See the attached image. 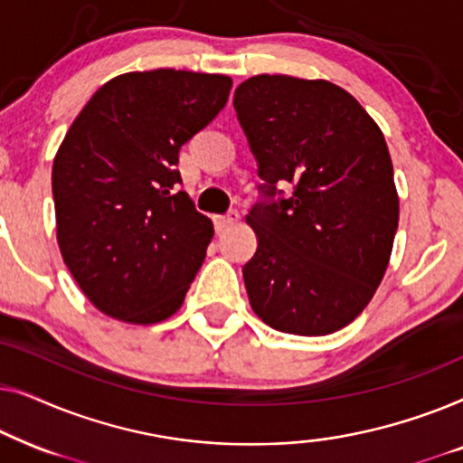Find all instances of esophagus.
<instances>
[{"label":"esophagus","instance_id":"34e87169","mask_svg":"<svg viewBox=\"0 0 463 463\" xmlns=\"http://www.w3.org/2000/svg\"><path fill=\"white\" fill-rule=\"evenodd\" d=\"M238 219H240L238 211H230L227 214H219V217H214V230L223 232V230H227V227L236 225Z\"/></svg>","mask_w":463,"mask_h":463}]
</instances>
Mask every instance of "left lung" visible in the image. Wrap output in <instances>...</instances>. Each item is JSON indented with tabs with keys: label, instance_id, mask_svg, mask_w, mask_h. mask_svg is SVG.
Wrapping results in <instances>:
<instances>
[{
	"label": "left lung",
	"instance_id": "1",
	"mask_svg": "<svg viewBox=\"0 0 463 463\" xmlns=\"http://www.w3.org/2000/svg\"><path fill=\"white\" fill-rule=\"evenodd\" d=\"M233 107L263 179L246 217L257 233L242 268L250 306L276 331H339L375 295L394 244L398 195L382 130L325 80L255 75Z\"/></svg>",
	"mask_w": 463,
	"mask_h": 463
}]
</instances>
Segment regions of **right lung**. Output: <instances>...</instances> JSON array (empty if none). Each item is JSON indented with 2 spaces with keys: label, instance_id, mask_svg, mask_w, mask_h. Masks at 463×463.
Returning a JSON list of instances; mask_svg holds the SVG:
<instances>
[{
  "label": "right lung",
  "instance_id": "add662e5",
  "mask_svg": "<svg viewBox=\"0 0 463 463\" xmlns=\"http://www.w3.org/2000/svg\"><path fill=\"white\" fill-rule=\"evenodd\" d=\"M227 75L124 73L88 100L52 166L56 238L100 312L154 325L181 307L213 238L179 192V151L217 118Z\"/></svg>",
  "mask_w": 463,
  "mask_h": 463
}]
</instances>
